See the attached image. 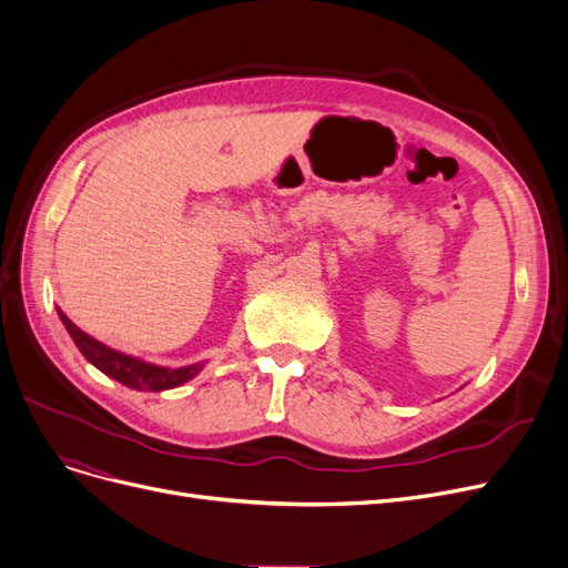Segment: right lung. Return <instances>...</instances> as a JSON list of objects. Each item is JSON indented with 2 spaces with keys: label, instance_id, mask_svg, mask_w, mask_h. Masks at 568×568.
<instances>
[{
  "label": "right lung",
  "instance_id": "1",
  "mask_svg": "<svg viewBox=\"0 0 568 568\" xmlns=\"http://www.w3.org/2000/svg\"><path fill=\"white\" fill-rule=\"evenodd\" d=\"M58 315L64 323L69 336L73 338V343H77V348L83 353V357L100 368L102 374L115 378L118 383L128 385V387L151 389V392L171 389V387H179V385L192 381L204 366V364H190V366H181V368H166V366L148 364L139 357L118 353V351L109 348V345L92 338L90 334L81 332L60 308H58Z\"/></svg>",
  "mask_w": 568,
  "mask_h": 568
}]
</instances>
